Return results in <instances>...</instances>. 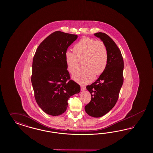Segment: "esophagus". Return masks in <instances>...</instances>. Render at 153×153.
Returning <instances> with one entry per match:
<instances>
[{
	"instance_id": "obj_1",
	"label": "esophagus",
	"mask_w": 153,
	"mask_h": 153,
	"mask_svg": "<svg viewBox=\"0 0 153 153\" xmlns=\"http://www.w3.org/2000/svg\"><path fill=\"white\" fill-rule=\"evenodd\" d=\"M85 89H86V88H85V86H81V90L82 91L85 90Z\"/></svg>"
}]
</instances>
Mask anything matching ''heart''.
Instances as JSON below:
<instances>
[{
    "instance_id": "obj_1",
    "label": "heart",
    "mask_w": 153,
    "mask_h": 153,
    "mask_svg": "<svg viewBox=\"0 0 153 153\" xmlns=\"http://www.w3.org/2000/svg\"><path fill=\"white\" fill-rule=\"evenodd\" d=\"M108 51L104 42L88 37H83L74 46V52L67 51L65 59L67 70L74 74L79 67V60H82L83 70L73 76L78 83L86 85L94 79L95 74H102L107 68Z\"/></svg>"
}]
</instances>
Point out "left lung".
<instances>
[{"instance_id":"left-lung-1","label":"left lung","mask_w":153,"mask_h":153,"mask_svg":"<svg viewBox=\"0 0 153 153\" xmlns=\"http://www.w3.org/2000/svg\"><path fill=\"white\" fill-rule=\"evenodd\" d=\"M95 36L104 42L108 51V62L104 72L86 88L91 99L85 110L89 116L100 117L114 107L123 83L124 62L121 52L111 37L105 33H95Z\"/></svg>"}]
</instances>
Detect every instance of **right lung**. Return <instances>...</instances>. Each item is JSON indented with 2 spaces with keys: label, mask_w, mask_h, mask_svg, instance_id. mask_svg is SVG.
Listing matches in <instances>:
<instances>
[{
  "label": "right lung",
  "mask_w": 153,
  "mask_h": 153,
  "mask_svg": "<svg viewBox=\"0 0 153 153\" xmlns=\"http://www.w3.org/2000/svg\"><path fill=\"white\" fill-rule=\"evenodd\" d=\"M77 35L55 31L38 46L33 56L31 82L36 102L51 116L64 113L71 96L80 91V86L71 79L65 53Z\"/></svg>",
  "instance_id": "right-lung-1"
}]
</instances>
